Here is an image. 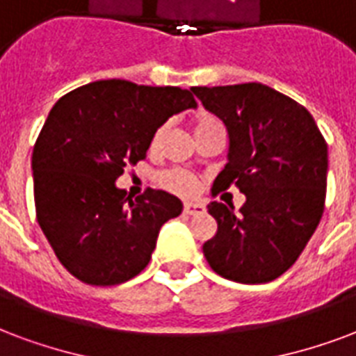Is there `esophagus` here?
Returning a JSON list of instances; mask_svg holds the SVG:
<instances>
[{"mask_svg": "<svg viewBox=\"0 0 356 356\" xmlns=\"http://www.w3.org/2000/svg\"><path fill=\"white\" fill-rule=\"evenodd\" d=\"M204 212V207L200 202H184V213L188 216H195V213Z\"/></svg>", "mask_w": 356, "mask_h": 356, "instance_id": "obj_1", "label": "esophagus"}]
</instances>
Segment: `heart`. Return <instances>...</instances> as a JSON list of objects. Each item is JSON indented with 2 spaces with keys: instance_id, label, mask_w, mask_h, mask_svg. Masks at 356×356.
<instances>
[{
  "instance_id": "heart-1",
  "label": "heart",
  "mask_w": 356,
  "mask_h": 356,
  "mask_svg": "<svg viewBox=\"0 0 356 356\" xmlns=\"http://www.w3.org/2000/svg\"><path fill=\"white\" fill-rule=\"evenodd\" d=\"M218 127H223L221 124V120L218 116H213V114H208V112H200L199 116L195 118V131H197V135L200 133H204V131L210 129H218ZM165 133H167V124H161L154 133V137H152V148H157L159 143L165 137ZM157 184L161 186V188L168 189V191H175V193L180 195H188L191 193L197 186V181H195V176L191 172H188L186 168H165L161 170L159 175H157Z\"/></svg>"
}]
</instances>
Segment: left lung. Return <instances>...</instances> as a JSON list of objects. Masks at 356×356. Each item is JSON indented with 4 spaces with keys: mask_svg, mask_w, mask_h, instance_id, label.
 Masks as SVG:
<instances>
[{
    "mask_svg": "<svg viewBox=\"0 0 356 356\" xmlns=\"http://www.w3.org/2000/svg\"><path fill=\"white\" fill-rule=\"evenodd\" d=\"M229 129V163L212 193L245 195L240 212L213 200L218 232L202 245L210 268L238 283H266L295 264L319 225L327 197V140L300 103L259 82L195 86Z\"/></svg>",
    "mask_w": 356,
    "mask_h": 356,
    "instance_id": "left-lung-1",
    "label": "left lung"
}]
</instances>
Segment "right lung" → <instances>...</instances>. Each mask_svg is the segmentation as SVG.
Wrapping results in <instances>:
<instances>
[{"instance_id":"obj_1","label":"right lung","mask_w":356,"mask_h":356,"mask_svg":"<svg viewBox=\"0 0 356 356\" xmlns=\"http://www.w3.org/2000/svg\"><path fill=\"white\" fill-rule=\"evenodd\" d=\"M195 106L189 90L120 79L76 88L52 106L33 146V195L39 227L71 276L111 287L146 268L159 229L184 207L149 188L129 199L114 181L146 159L159 125Z\"/></svg>"}]
</instances>
